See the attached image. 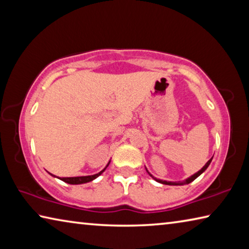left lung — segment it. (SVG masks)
Returning a JSON list of instances; mask_svg holds the SVG:
<instances>
[{"label":"left lung","mask_w":249,"mask_h":249,"mask_svg":"<svg viewBox=\"0 0 249 249\" xmlns=\"http://www.w3.org/2000/svg\"><path fill=\"white\" fill-rule=\"evenodd\" d=\"M213 158V157H212ZM212 158H211L208 162L205 163V165L203 166V168H202L201 170H199L197 172H196L195 175H192L191 177H189L188 179H185V180H183V181H178V182H171V181H166V180H160V179H157V178H155V177H153L151 176L148 171V174L150 175V177H153V178L157 181V182H159V183H162V184H168V185H182V184H188V183H190V182H192L193 180H196L197 177H199L202 172H204L205 170H206V168H208L209 166H210V163H211V161H212Z\"/></svg>","instance_id":"8db88e82"}]
</instances>
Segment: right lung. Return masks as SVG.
Wrapping results in <instances>:
<instances>
[{
  "label": "right lung",
  "mask_w": 249,
  "mask_h": 249,
  "mask_svg": "<svg viewBox=\"0 0 249 249\" xmlns=\"http://www.w3.org/2000/svg\"><path fill=\"white\" fill-rule=\"evenodd\" d=\"M109 163V162H108ZM108 163L107 165V167L104 168L102 171H100L99 174H95V175H92V176H83V177H68V178H59L62 181H65V182L69 183V184H81V183H87V182H90V181L94 180L95 178H98V177L102 174V172L107 169ZM53 176V175H52ZM54 177V176H53Z\"/></svg>",
  "instance_id": "1"
}]
</instances>
